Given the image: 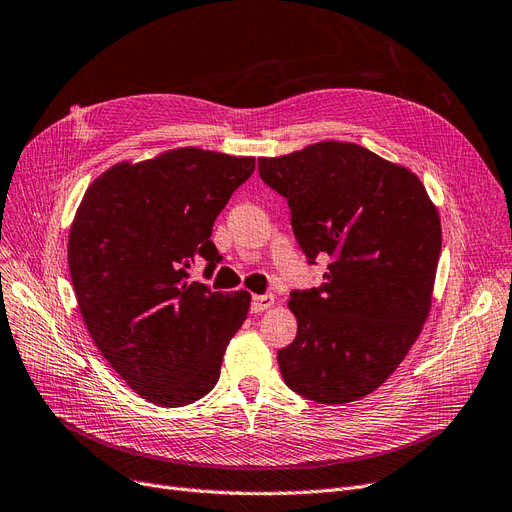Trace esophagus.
I'll list each match as a JSON object with an SVG mask.
<instances>
[{"label":"esophagus","mask_w":512,"mask_h":512,"mask_svg":"<svg viewBox=\"0 0 512 512\" xmlns=\"http://www.w3.org/2000/svg\"><path fill=\"white\" fill-rule=\"evenodd\" d=\"M275 304V296L273 294H262V296H254L252 298V313H262L267 311L269 306Z\"/></svg>","instance_id":"34e87169"}]
</instances>
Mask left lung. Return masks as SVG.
Segmentation results:
<instances>
[{
  "label": "left lung",
  "instance_id": "obj_1",
  "mask_svg": "<svg viewBox=\"0 0 512 512\" xmlns=\"http://www.w3.org/2000/svg\"><path fill=\"white\" fill-rule=\"evenodd\" d=\"M258 172L288 199L309 264L330 258L319 288L290 294L298 334L277 353L285 384L325 405L370 395L412 349L431 309L437 208L416 174L353 142L260 157Z\"/></svg>",
  "mask_w": 512,
  "mask_h": 512
}]
</instances>
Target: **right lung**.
<instances>
[{
  "mask_svg": "<svg viewBox=\"0 0 512 512\" xmlns=\"http://www.w3.org/2000/svg\"><path fill=\"white\" fill-rule=\"evenodd\" d=\"M254 157L195 147L117 163L81 199L69 233L77 306L98 351L134 393L161 407L208 395L250 294L189 281L220 262L216 216L252 176Z\"/></svg>",
  "mask_w": 512,
  "mask_h": 512,
  "instance_id": "obj_1",
  "label": "right lung"
}]
</instances>
